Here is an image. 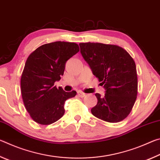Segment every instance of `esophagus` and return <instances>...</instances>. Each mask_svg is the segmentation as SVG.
<instances>
[{
	"label": "esophagus",
	"mask_w": 160,
	"mask_h": 160,
	"mask_svg": "<svg viewBox=\"0 0 160 160\" xmlns=\"http://www.w3.org/2000/svg\"><path fill=\"white\" fill-rule=\"evenodd\" d=\"M78 96L80 97H84L85 96V94L84 93V92H81V91H78Z\"/></svg>",
	"instance_id": "esophagus-1"
}]
</instances>
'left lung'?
<instances>
[{"label":"left lung","instance_id":"8db88e82","mask_svg":"<svg viewBox=\"0 0 160 160\" xmlns=\"http://www.w3.org/2000/svg\"><path fill=\"white\" fill-rule=\"evenodd\" d=\"M80 52L92 73L106 90L104 96L96 93L97 104L91 112L109 123L123 121L131 113L137 98L135 63L122 47L102 43H80Z\"/></svg>","mask_w":160,"mask_h":160}]
</instances>
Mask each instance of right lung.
<instances>
[{
  "label": "right lung",
  "mask_w": 160,
  "mask_h": 160,
  "mask_svg": "<svg viewBox=\"0 0 160 160\" xmlns=\"http://www.w3.org/2000/svg\"><path fill=\"white\" fill-rule=\"evenodd\" d=\"M80 51L73 42H55L38 47L27 59L21 76V93L31 118L37 123L49 125L63 116L64 104L76 95L54 86L61 80L69 58Z\"/></svg>",
  "instance_id": "obj_1"
}]
</instances>
